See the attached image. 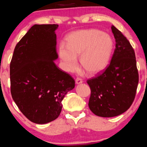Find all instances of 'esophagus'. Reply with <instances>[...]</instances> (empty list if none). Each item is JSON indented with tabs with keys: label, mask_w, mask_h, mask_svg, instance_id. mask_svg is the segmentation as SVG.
<instances>
[{
	"label": "esophagus",
	"mask_w": 147,
	"mask_h": 147,
	"mask_svg": "<svg viewBox=\"0 0 147 147\" xmlns=\"http://www.w3.org/2000/svg\"><path fill=\"white\" fill-rule=\"evenodd\" d=\"M83 83V81H82V79H80V78H76V84H80Z\"/></svg>",
	"instance_id": "34e87169"
}]
</instances>
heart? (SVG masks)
I'll use <instances>...</instances> for the list:
<instances>
[{"mask_svg": "<svg viewBox=\"0 0 147 147\" xmlns=\"http://www.w3.org/2000/svg\"><path fill=\"white\" fill-rule=\"evenodd\" d=\"M67 45L61 43L59 56L67 71L78 67V56L86 73L96 75L109 65L114 48L112 37L98 29H85L72 32L67 37Z\"/></svg>", "mask_w": 147, "mask_h": 147, "instance_id": "obj_1", "label": "heart"}]
</instances>
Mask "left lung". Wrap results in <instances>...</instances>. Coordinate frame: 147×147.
Masks as SVG:
<instances>
[{
	"mask_svg": "<svg viewBox=\"0 0 147 147\" xmlns=\"http://www.w3.org/2000/svg\"><path fill=\"white\" fill-rule=\"evenodd\" d=\"M111 29L116 48L110 65L101 75L87 82L91 89L90 110L107 118L120 115L130 107L138 83L133 48L119 30L113 25Z\"/></svg>",
	"mask_w": 147,
	"mask_h": 147,
	"instance_id": "1",
	"label": "left lung"
}]
</instances>
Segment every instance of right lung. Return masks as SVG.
<instances>
[{"mask_svg": "<svg viewBox=\"0 0 147 147\" xmlns=\"http://www.w3.org/2000/svg\"><path fill=\"white\" fill-rule=\"evenodd\" d=\"M58 25H34L17 44L11 65L12 98L29 120L43 124L55 120L65 94L75 87L71 76L55 62Z\"/></svg>", "mask_w": 147, "mask_h": 147, "instance_id": "1", "label": "right lung"}]
</instances>
